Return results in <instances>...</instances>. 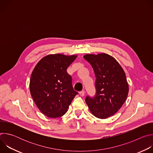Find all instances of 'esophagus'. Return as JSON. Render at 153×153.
<instances>
[{
    "label": "esophagus",
    "instance_id": "obj_1",
    "mask_svg": "<svg viewBox=\"0 0 153 153\" xmlns=\"http://www.w3.org/2000/svg\"><path fill=\"white\" fill-rule=\"evenodd\" d=\"M79 94H80V95L81 96H84L85 93L84 91H81L79 92Z\"/></svg>",
    "mask_w": 153,
    "mask_h": 153
}]
</instances>
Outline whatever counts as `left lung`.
Segmentation results:
<instances>
[{"instance_id":"1","label":"left lung","mask_w":153,"mask_h":153,"mask_svg":"<svg viewBox=\"0 0 153 153\" xmlns=\"http://www.w3.org/2000/svg\"><path fill=\"white\" fill-rule=\"evenodd\" d=\"M83 57L91 64L96 77V96L85 99L89 110L100 119L112 116L120 110L128 94L125 73L119 62L106 53L87 54Z\"/></svg>"}]
</instances>
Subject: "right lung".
Listing matches in <instances>:
<instances>
[{"mask_svg":"<svg viewBox=\"0 0 153 153\" xmlns=\"http://www.w3.org/2000/svg\"><path fill=\"white\" fill-rule=\"evenodd\" d=\"M77 55L49 54L34 68L30 82L31 95L40 112L50 118L63 116L78 94L72 86L67 68Z\"/></svg>","mask_w":153,"mask_h":153,"instance_id":"right-lung-1","label":"right lung"}]
</instances>
